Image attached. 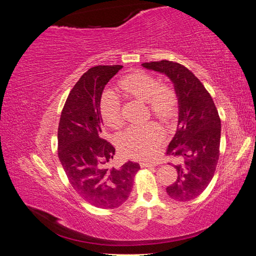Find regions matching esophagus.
Wrapping results in <instances>:
<instances>
[{
	"instance_id": "1",
	"label": "esophagus",
	"mask_w": 256,
	"mask_h": 256,
	"mask_svg": "<svg viewBox=\"0 0 256 256\" xmlns=\"http://www.w3.org/2000/svg\"><path fill=\"white\" fill-rule=\"evenodd\" d=\"M141 166L142 168H150V166H154L156 164H154V162H146V161H144V162H141Z\"/></svg>"
}]
</instances>
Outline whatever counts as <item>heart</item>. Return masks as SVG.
Returning a JSON list of instances; mask_svg holds the SVG:
<instances>
[{
    "instance_id": "heart-1",
    "label": "heart",
    "mask_w": 256,
    "mask_h": 256,
    "mask_svg": "<svg viewBox=\"0 0 256 256\" xmlns=\"http://www.w3.org/2000/svg\"><path fill=\"white\" fill-rule=\"evenodd\" d=\"M120 86L127 94L146 102L150 113L161 120L171 118L176 110V95L166 85L145 72L129 74L120 81ZM100 112L108 126L118 129L122 125L120 102L118 96L106 92L100 102ZM164 138V132L157 122L129 127L120 136L118 145L126 156L146 159L152 156Z\"/></svg>"
}]
</instances>
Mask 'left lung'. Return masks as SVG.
I'll return each instance as SVG.
<instances>
[{
	"mask_svg": "<svg viewBox=\"0 0 256 256\" xmlns=\"http://www.w3.org/2000/svg\"><path fill=\"white\" fill-rule=\"evenodd\" d=\"M150 70L166 74L178 99L176 134L166 150L174 159L176 182L168 196L180 202L196 198L212 182L220 154L221 120L210 94L188 68L171 60L143 63Z\"/></svg>",
	"mask_w": 256,
	"mask_h": 256,
	"instance_id": "1",
	"label": "left lung"
}]
</instances>
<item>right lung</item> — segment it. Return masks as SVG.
Instances as JSON below:
<instances>
[{
	"label": "right lung",
	"mask_w": 256,
	"mask_h": 256,
	"mask_svg": "<svg viewBox=\"0 0 256 256\" xmlns=\"http://www.w3.org/2000/svg\"><path fill=\"white\" fill-rule=\"evenodd\" d=\"M122 65L90 68L69 92L58 130V159L78 194L98 208L120 207L140 170L136 162L112 166L113 145L102 138L100 100L106 84Z\"/></svg>",
	"instance_id": "right-lung-1"
}]
</instances>
